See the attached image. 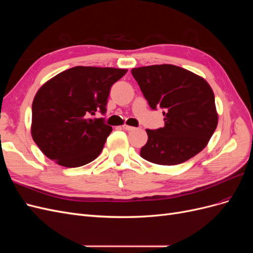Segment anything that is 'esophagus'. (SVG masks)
Instances as JSON below:
<instances>
[{
    "mask_svg": "<svg viewBox=\"0 0 253 253\" xmlns=\"http://www.w3.org/2000/svg\"><path fill=\"white\" fill-rule=\"evenodd\" d=\"M122 127H124V129H126V131H133V129H135L134 126H122Z\"/></svg>",
    "mask_w": 253,
    "mask_h": 253,
    "instance_id": "obj_1",
    "label": "esophagus"
}]
</instances>
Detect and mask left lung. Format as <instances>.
Instances as JSON below:
<instances>
[{
	"instance_id": "1",
	"label": "left lung",
	"mask_w": 253,
	"mask_h": 253,
	"mask_svg": "<svg viewBox=\"0 0 253 253\" xmlns=\"http://www.w3.org/2000/svg\"><path fill=\"white\" fill-rule=\"evenodd\" d=\"M150 108L164 110L165 126L147 129L140 156L150 163L173 166L187 162L208 143L217 126L215 99L204 78L171 64L132 70Z\"/></svg>"
}]
</instances>
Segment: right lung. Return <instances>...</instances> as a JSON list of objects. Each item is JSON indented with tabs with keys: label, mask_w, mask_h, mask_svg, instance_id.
I'll return each instance as SVG.
<instances>
[{
	"label": "right lung",
	"mask_w": 253,
	"mask_h": 253,
	"mask_svg": "<svg viewBox=\"0 0 253 253\" xmlns=\"http://www.w3.org/2000/svg\"><path fill=\"white\" fill-rule=\"evenodd\" d=\"M127 70L76 66L58 74L38 90L33 102L32 136L45 156L66 168L93 162L112 126L103 118L113 84Z\"/></svg>",
	"instance_id": "add662e5"
}]
</instances>
